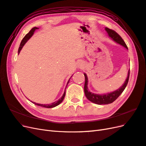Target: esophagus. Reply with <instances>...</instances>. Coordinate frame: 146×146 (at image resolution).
Listing matches in <instances>:
<instances>
[{"instance_id": "34e87169", "label": "esophagus", "mask_w": 146, "mask_h": 146, "mask_svg": "<svg viewBox=\"0 0 146 146\" xmlns=\"http://www.w3.org/2000/svg\"><path fill=\"white\" fill-rule=\"evenodd\" d=\"M83 63H80L78 64V67L79 68H83Z\"/></svg>"}]
</instances>
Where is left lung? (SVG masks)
<instances>
[{
	"instance_id": "left-lung-1",
	"label": "left lung",
	"mask_w": 146,
	"mask_h": 146,
	"mask_svg": "<svg viewBox=\"0 0 146 146\" xmlns=\"http://www.w3.org/2000/svg\"><path fill=\"white\" fill-rule=\"evenodd\" d=\"M105 30L107 31V32L108 35V36L111 38L114 41L119 44L122 46L128 49V47L125 43L124 41L123 40V39L120 36L118 33H117L115 31L113 30L110 29L107 27L105 28ZM84 76H85V86H84V91H85V94L86 97V98L89 100L90 101L98 105H105V104H109L113 103L114 100H116L118 97L120 96L122 92L125 90V87L127 85L128 82L129 80V76H130V69L128 72V76L126 78V80L123 84L122 86H121L119 89L116 90V91H114L113 92H109V93L104 94H94L92 93L88 90V77L86 74H84Z\"/></svg>"
}]
</instances>
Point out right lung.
Instances as JSON below:
<instances>
[{
  "label": "right lung",
  "instance_id": "obj_1",
  "mask_svg": "<svg viewBox=\"0 0 146 146\" xmlns=\"http://www.w3.org/2000/svg\"><path fill=\"white\" fill-rule=\"evenodd\" d=\"M39 29V28H38V27H33V29H31V30L30 31V32L24 36V38L23 39V40H22V41H21V44H20V46H19V49H18V54L20 53V51L21 50L22 48L23 47V46H24L26 42H27V41L29 40V39L32 36V35H33V33H34V32H35V31L36 30V29ZM69 80H70V79H69ZM69 81H68V83H67V85H66V87H67L68 84L69 83ZM65 94H66V90H65V91L64 92V94H63V95L62 96V97H61V98L58 100L55 101V102H53V103L50 104H39L35 103V102H32V101H31V102H32L34 104L36 105H38V106H40V107H45V108H54V107H56V106H57V105H58L60 104H61V102H62V101L63 100V99H64V97H65Z\"/></svg>",
  "mask_w": 146,
  "mask_h": 146
}]
</instances>
